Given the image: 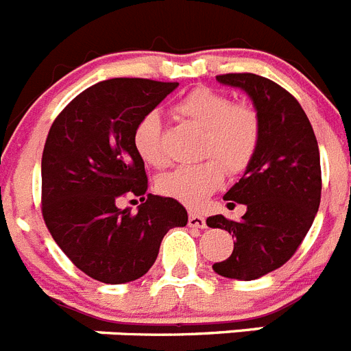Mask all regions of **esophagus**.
<instances>
[{"mask_svg": "<svg viewBox=\"0 0 351 351\" xmlns=\"http://www.w3.org/2000/svg\"><path fill=\"white\" fill-rule=\"evenodd\" d=\"M189 226H191V228H205L206 226L205 217H203V215H199V213H196V212H191V213H189Z\"/></svg>", "mask_w": 351, "mask_h": 351, "instance_id": "34e87169", "label": "esophagus"}]
</instances>
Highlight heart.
<instances>
[{"label": "heart", "instance_id": "b5f03b06", "mask_svg": "<svg viewBox=\"0 0 351 351\" xmlns=\"http://www.w3.org/2000/svg\"><path fill=\"white\" fill-rule=\"evenodd\" d=\"M182 120L205 129L201 154L212 155L203 162L176 167L158 180L164 196L189 206H199L224 182V167L242 171L251 162L260 141V118L245 104L233 102L231 97L212 88L189 91L173 106ZM134 148L146 164L164 167L167 157L162 148V123L157 112H146L134 129ZM217 156V159H213Z\"/></svg>", "mask_w": 351, "mask_h": 351}]
</instances>
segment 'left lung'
Listing matches in <instances>:
<instances>
[{"label": "left lung", "instance_id": "obj_1", "mask_svg": "<svg viewBox=\"0 0 351 351\" xmlns=\"http://www.w3.org/2000/svg\"><path fill=\"white\" fill-rule=\"evenodd\" d=\"M217 81L251 97L260 118V141L242 178L224 199L247 206L242 221L206 219L233 234L230 258L213 263L222 277L252 281L282 267L309 231L322 197V167L315 130L291 93L256 74H222Z\"/></svg>", "mask_w": 351, "mask_h": 351}]
</instances>
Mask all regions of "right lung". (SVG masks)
<instances>
[{
	"label": "right lung",
	"instance_id": "obj_1",
	"mask_svg": "<svg viewBox=\"0 0 351 351\" xmlns=\"http://www.w3.org/2000/svg\"><path fill=\"white\" fill-rule=\"evenodd\" d=\"M178 83L114 77L79 93L51 125L42 154V215L49 233L86 276L121 285L145 276L164 234L187 224L173 197L146 194L134 129ZM125 193L142 197L121 210Z\"/></svg>",
	"mask_w": 351,
	"mask_h": 351
}]
</instances>
